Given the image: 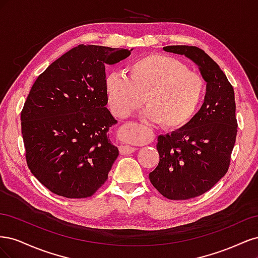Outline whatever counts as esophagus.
Returning <instances> with one entry per match:
<instances>
[{
  "instance_id": "34e87169",
  "label": "esophagus",
  "mask_w": 258,
  "mask_h": 258,
  "mask_svg": "<svg viewBox=\"0 0 258 258\" xmlns=\"http://www.w3.org/2000/svg\"><path fill=\"white\" fill-rule=\"evenodd\" d=\"M136 151H137L136 147H132V146H129V145H120L119 146V152L122 155H129V154L134 153Z\"/></svg>"
}]
</instances>
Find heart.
Listing matches in <instances>:
<instances>
[{
    "label": "heart",
    "mask_w": 258,
    "mask_h": 258,
    "mask_svg": "<svg viewBox=\"0 0 258 258\" xmlns=\"http://www.w3.org/2000/svg\"><path fill=\"white\" fill-rule=\"evenodd\" d=\"M112 113L124 118L144 103L151 118L167 130H178L197 116L206 96L201 74L166 54H148L129 66L128 77L111 73L104 82Z\"/></svg>",
    "instance_id": "1"
}]
</instances>
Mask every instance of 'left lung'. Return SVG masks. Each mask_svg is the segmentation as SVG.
<instances>
[{
	"mask_svg": "<svg viewBox=\"0 0 258 258\" xmlns=\"http://www.w3.org/2000/svg\"><path fill=\"white\" fill-rule=\"evenodd\" d=\"M198 64L207 82L205 102L194 120L171 135L159 136V163L150 181L163 197L187 200L201 196L227 173L236 143L235 91L216 62L196 46H166Z\"/></svg>",
	"mask_w": 258,
	"mask_h": 258,
	"instance_id": "1",
	"label": "left lung"
}]
</instances>
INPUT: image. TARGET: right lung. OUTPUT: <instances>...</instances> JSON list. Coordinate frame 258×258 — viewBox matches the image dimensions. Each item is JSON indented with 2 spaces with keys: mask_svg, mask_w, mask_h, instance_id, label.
<instances>
[{
  "mask_svg": "<svg viewBox=\"0 0 258 258\" xmlns=\"http://www.w3.org/2000/svg\"><path fill=\"white\" fill-rule=\"evenodd\" d=\"M124 48L79 45L37 77L21 111L27 165L46 188L70 199L91 197L108 177L118 148L107 131L105 64L130 56Z\"/></svg>",
  "mask_w": 258,
  "mask_h": 258,
  "instance_id": "obj_1",
  "label": "right lung"
}]
</instances>
